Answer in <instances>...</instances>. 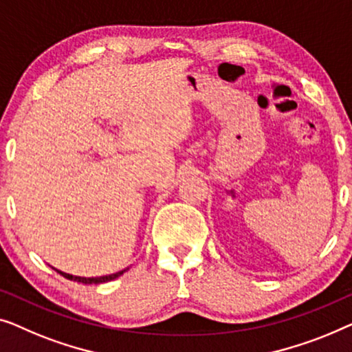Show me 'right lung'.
Segmentation results:
<instances>
[{
    "label": "right lung",
    "mask_w": 352,
    "mask_h": 352,
    "mask_svg": "<svg viewBox=\"0 0 352 352\" xmlns=\"http://www.w3.org/2000/svg\"><path fill=\"white\" fill-rule=\"evenodd\" d=\"M54 270H56V268H54ZM127 270H129V268L122 270V271H118V273H115V274H108V276H98V277H81V276H73V274H67V273H63V271H58V270H56V271H57L58 274H62L63 277H67V279H70V280H75V282H79V284H103V282L113 280V279H116V277H120L121 274H124Z\"/></svg>",
    "instance_id": "add662e5"
}]
</instances>
